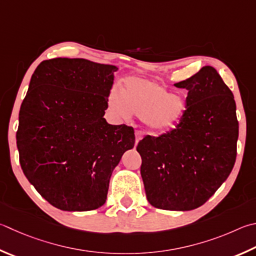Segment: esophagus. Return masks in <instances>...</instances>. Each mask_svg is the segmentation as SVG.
Returning <instances> with one entry per match:
<instances>
[{"instance_id": "esophagus-1", "label": "esophagus", "mask_w": 256, "mask_h": 256, "mask_svg": "<svg viewBox=\"0 0 256 256\" xmlns=\"http://www.w3.org/2000/svg\"><path fill=\"white\" fill-rule=\"evenodd\" d=\"M141 138H142V133L136 131V144L138 143V141L141 140Z\"/></svg>"}]
</instances>
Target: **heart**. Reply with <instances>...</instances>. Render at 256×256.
<instances>
[{
    "label": "heart",
    "instance_id": "1",
    "mask_svg": "<svg viewBox=\"0 0 256 256\" xmlns=\"http://www.w3.org/2000/svg\"><path fill=\"white\" fill-rule=\"evenodd\" d=\"M108 108L118 118L131 114L143 118L151 132H162L178 124L187 112V102L171 94L161 84L138 77H128L122 92L113 88L108 95Z\"/></svg>",
    "mask_w": 256,
    "mask_h": 256
}]
</instances>
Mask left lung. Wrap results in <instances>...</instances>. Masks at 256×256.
<instances>
[{"instance_id": "left-lung-1", "label": "left lung", "mask_w": 256, "mask_h": 256, "mask_svg": "<svg viewBox=\"0 0 256 256\" xmlns=\"http://www.w3.org/2000/svg\"><path fill=\"white\" fill-rule=\"evenodd\" d=\"M188 92L187 112L172 131L148 136L136 150L148 202L164 210L204 205L228 178L236 160L234 95L214 67L174 84Z\"/></svg>"}]
</instances>
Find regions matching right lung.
Masks as SVG:
<instances>
[{
    "label": "right lung",
    "mask_w": 256,
    "mask_h": 256,
    "mask_svg": "<svg viewBox=\"0 0 256 256\" xmlns=\"http://www.w3.org/2000/svg\"><path fill=\"white\" fill-rule=\"evenodd\" d=\"M113 64L82 58L44 60L34 72L18 113L16 146L23 174L54 207L103 206L110 179L136 143L132 128L104 118Z\"/></svg>",
    "instance_id": "right-lung-1"
}]
</instances>
